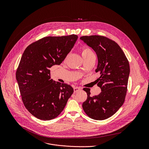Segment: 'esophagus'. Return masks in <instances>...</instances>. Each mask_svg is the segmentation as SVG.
<instances>
[{
  "label": "esophagus",
  "instance_id": "34e87169",
  "mask_svg": "<svg viewBox=\"0 0 149 149\" xmlns=\"http://www.w3.org/2000/svg\"><path fill=\"white\" fill-rule=\"evenodd\" d=\"M81 88H80V87H78V86H76V87H74V88H73V89H74V93H76V92H77L78 91H79V90H80Z\"/></svg>",
  "mask_w": 149,
  "mask_h": 149
}]
</instances>
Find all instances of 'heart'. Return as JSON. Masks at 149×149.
<instances>
[{"instance_id": "b5f03b06", "label": "heart", "mask_w": 149, "mask_h": 149, "mask_svg": "<svg viewBox=\"0 0 149 149\" xmlns=\"http://www.w3.org/2000/svg\"><path fill=\"white\" fill-rule=\"evenodd\" d=\"M93 52L88 47H84L81 49V55L84 59L88 58V57L93 55Z\"/></svg>"}]
</instances>
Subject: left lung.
Here are the masks:
<instances>
[{
    "label": "left lung",
    "instance_id": "left-lung-1",
    "mask_svg": "<svg viewBox=\"0 0 149 149\" xmlns=\"http://www.w3.org/2000/svg\"><path fill=\"white\" fill-rule=\"evenodd\" d=\"M96 52L98 64L96 72L100 73L97 86L102 92L90 96V89L84 88L87 99L83 103L85 113L95 120H104L112 116L123 104L130 74V65L117 43L104 36H90L80 38Z\"/></svg>",
    "mask_w": 149,
    "mask_h": 149
}]
</instances>
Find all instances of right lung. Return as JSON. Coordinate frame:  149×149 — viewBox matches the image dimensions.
<instances>
[{
    "label": "right lung",
    "mask_w": 149,
    "mask_h": 149,
    "mask_svg": "<svg viewBox=\"0 0 149 149\" xmlns=\"http://www.w3.org/2000/svg\"><path fill=\"white\" fill-rule=\"evenodd\" d=\"M78 38L72 34L45 37L24 50L16 72V79L26 108L36 118L49 120L63 111L73 89L51 79L50 68L60 65Z\"/></svg>",
    "instance_id": "right-lung-1"
}]
</instances>
